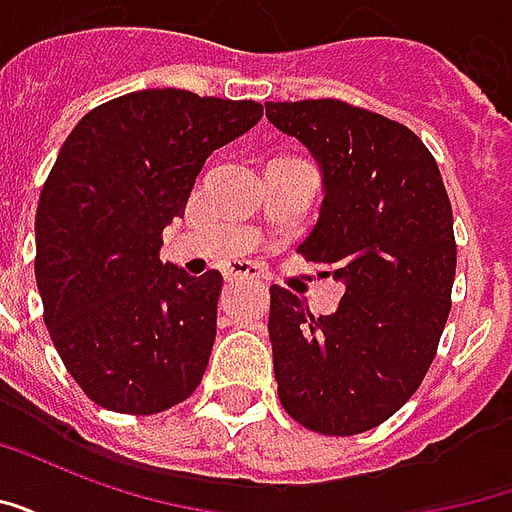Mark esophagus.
<instances>
[{
    "label": "esophagus",
    "mask_w": 512,
    "mask_h": 512,
    "mask_svg": "<svg viewBox=\"0 0 512 512\" xmlns=\"http://www.w3.org/2000/svg\"><path fill=\"white\" fill-rule=\"evenodd\" d=\"M224 274H227V279H255V282L263 279V271L255 263H233Z\"/></svg>",
    "instance_id": "obj_1"
}]
</instances>
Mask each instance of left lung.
Wrapping results in <instances>:
<instances>
[{
	"mask_svg": "<svg viewBox=\"0 0 512 512\" xmlns=\"http://www.w3.org/2000/svg\"><path fill=\"white\" fill-rule=\"evenodd\" d=\"M266 117L321 164V216L299 252L345 285L321 318L271 285L279 403L315 433H365L417 392L439 348L458 255L450 197L403 123L337 98L268 101Z\"/></svg>",
	"mask_w": 512,
	"mask_h": 512,
	"instance_id": "left-lung-1",
	"label": "left lung"
}]
</instances>
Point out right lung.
Listing matches in <instances>:
<instances>
[{"instance_id": "1", "label": "right lung", "mask_w": 512, "mask_h": 512, "mask_svg": "<svg viewBox=\"0 0 512 512\" xmlns=\"http://www.w3.org/2000/svg\"><path fill=\"white\" fill-rule=\"evenodd\" d=\"M263 117L189 90L120 95L76 123L43 183L35 279L62 365L98 406L158 414L200 386L222 274L161 263L205 158Z\"/></svg>"}]
</instances>
